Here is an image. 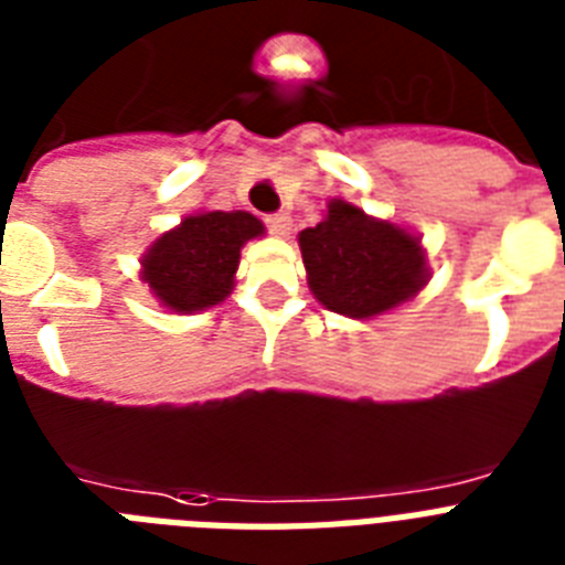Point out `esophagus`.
<instances>
[{
  "label": "esophagus",
  "mask_w": 565,
  "mask_h": 565,
  "mask_svg": "<svg viewBox=\"0 0 565 565\" xmlns=\"http://www.w3.org/2000/svg\"><path fill=\"white\" fill-rule=\"evenodd\" d=\"M265 224H268V230L274 236H288V230H291V215H288V212H274V215L265 218Z\"/></svg>",
  "instance_id": "obj_1"
}]
</instances>
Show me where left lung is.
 Wrapping results in <instances>:
<instances>
[{
	"instance_id": "1",
	"label": "left lung",
	"mask_w": 565,
	"mask_h": 565,
	"mask_svg": "<svg viewBox=\"0 0 565 565\" xmlns=\"http://www.w3.org/2000/svg\"><path fill=\"white\" fill-rule=\"evenodd\" d=\"M311 295L350 318H373L426 286V259L417 238L359 206L332 201L318 227L300 233Z\"/></svg>"
}]
</instances>
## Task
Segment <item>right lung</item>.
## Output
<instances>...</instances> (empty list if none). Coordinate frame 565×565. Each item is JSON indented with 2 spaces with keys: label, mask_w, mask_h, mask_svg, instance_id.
Segmentation results:
<instances>
[{
  "label": "right lung",
  "mask_w": 565,
  "mask_h": 565,
  "mask_svg": "<svg viewBox=\"0 0 565 565\" xmlns=\"http://www.w3.org/2000/svg\"><path fill=\"white\" fill-rule=\"evenodd\" d=\"M250 212H198L160 236L142 256V279L162 306L201 311L218 306L233 288L238 254L262 233Z\"/></svg>",
  "instance_id": "add662e5"
}]
</instances>
